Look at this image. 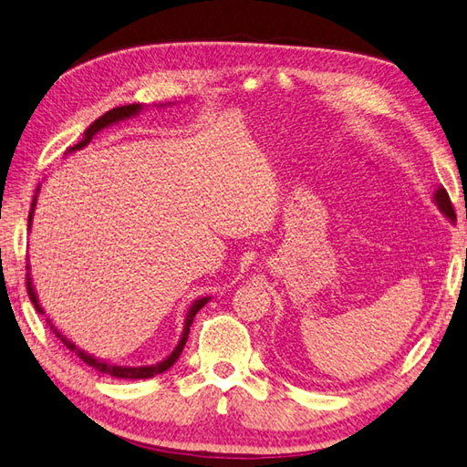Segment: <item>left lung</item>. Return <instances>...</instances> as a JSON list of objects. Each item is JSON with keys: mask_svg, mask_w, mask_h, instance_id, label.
Here are the masks:
<instances>
[{"mask_svg": "<svg viewBox=\"0 0 467 467\" xmlns=\"http://www.w3.org/2000/svg\"><path fill=\"white\" fill-rule=\"evenodd\" d=\"M433 204L440 208V213L443 214V216H447L450 218V221L453 223L455 221V213H453V206H451V200H450V196H447V192H445V188H441V186H437V190L433 192Z\"/></svg>", "mask_w": 467, "mask_h": 467, "instance_id": "8db88e82", "label": "left lung"}]
</instances>
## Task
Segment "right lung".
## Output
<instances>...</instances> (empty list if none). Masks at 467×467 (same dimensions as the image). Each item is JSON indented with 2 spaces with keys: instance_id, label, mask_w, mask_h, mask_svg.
Here are the masks:
<instances>
[{
  "instance_id": "add662e5",
  "label": "right lung",
  "mask_w": 467,
  "mask_h": 467,
  "mask_svg": "<svg viewBox=\"0 0 467 467\" xmlns=\"http://www.w3.org/2000/svg\"><path fill=\"white\" fill-rule=\"evenodd\" d=\"M168 105H171V103L160 105V107H168ZM143 109H145V105H141V103H133V105H125V107H115V109H111V111H107L105 115H100V117L97 119V121L90 123V125L87 127V130H85V135H82V140L75 145V148H70L67 153H72V151H77V150L87 148V145L90 143V140H93V137H95L99 131H103L105 127H111V125H115V123H121V121H125V119L137 117V115H140V113L143 111ZM38 194H40V186L36 188V196H34V200H32V210H30V216H27V231H30V228H32L34 210H36V200H38ZM26 269H27V273H26V287H27V296H30L34 307L38 309L40 314H44V316H46L44 307L40 306L38 294H36V287H34V281H32V273H30V263L26 265ZM208 301H210V296L198 297L196 301H192V306L188 307L186 317H184V330H182V336H180L178 344L173 346V350L166 356V358L160 360V362H155V364H145V367H127V364H113V362H109V360L97 358L95 354H88L87 350H82L80 346H77L75 342L68 340V337L64 336L62 332H58V330H57V326H54V324L50 322V317H46V322L50 324V330L60 337L62 344L67 346V348H68L70 352H75L82 362L88 364V367H93L95 370L103 372V374H111V377H117V379H151V377H155V374L166 372V370L171 367V364L180 358V354H182V350H184L186 340H188L192 319H194V316L200 312V309H202V307L208 304Z\"/></svg>"
}]
</instances>
